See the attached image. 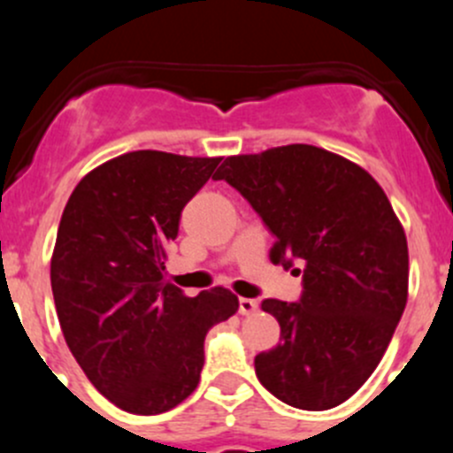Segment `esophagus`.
<instances>
[{"mask_svg":"<svg viewBox=\"0 0 453 453\" xmlns=\"http://www.w3.org/2000/svg\"><path fill=\"white\" fill-rule=\"evenodd\" d=\"M256 311H258V300H252V298L239 300V313L241 315H252Z\"/></svg>","mask_w":453,"mask_h":453,"instance_id":"obj_1","label":"esophagus"}]
</instances>
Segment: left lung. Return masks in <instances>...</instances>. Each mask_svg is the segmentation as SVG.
<instances>
[{"label": "left lung", "instance_id": "1", "mask_svg": "<svg viewBox=\"0 0 453 453\" xmlns=\"http://www.w3.org/2000/svg\"><path fill=\"white\" fill-rule=\"evenodd\" d=\"M214 180L263 217L273 265H303L300 303L260 304L280 342L256 355V377L294 408L344 403L379 366L408 303V241L386 193L362 166L311 144L230 155Z\"/></svg>", "mask_w": 453, "mask_h": 453}]
</instances>
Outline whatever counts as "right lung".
Segmentation results:
<instances>
[{
    "label": "right lung",
    "instance_id": "obj_1",
    "mask_svg": "<svg viewBox=\"0 0 453 453\" xmlns=\"http://www.w3.org/2000/svg\"><path fill=\"white\" fill-rule=\"evenodd\" d=\"M219 162L131 150L87 173L63 210L50 263L63 337L125 412L150 417L188 399L205 333L239 311L226 287L188 298L164 276L181 210Z\"/></svg>",
    "mask_w": 453,
    "mask_h": 453
}]
</instances>
